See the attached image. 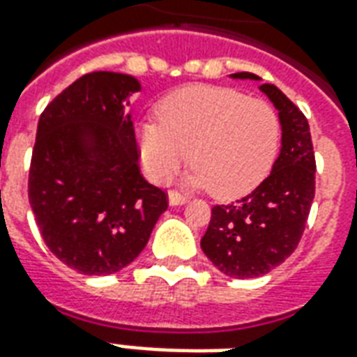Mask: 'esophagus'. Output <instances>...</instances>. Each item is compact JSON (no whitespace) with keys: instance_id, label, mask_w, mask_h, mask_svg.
<instances>
[{"instance_id":"34e87169","label":"esophagus","mask_w":357,"mask_h":357,"mask_svg":"<svg viewBox=\"0 0 357 357\" xmlns=\"http://www.w3.org/2000/svg\"><path fill=\"white\" fill-rule=\"evenodd\" d=\"M168 202H170V206H181V204H185L187 197H183L178 191H170L168 193Z\"/></svg>"}]
</instances>
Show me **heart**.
Here are the masks:
<instances>
[{"mask_svg": "<svg viewBox=\"0 0 357 357\" xmlns=\"http://www.w3.org/2000/svg\"><path fill=\"white\" fill-rule=\"evenodd\" d=\"M158 120L137 126L141 162L156 183H166L189 158L195 164L189 185L233 197L252 189L275 158V110L235 89H178L160 102Z\"/></svg>", "mask_w": 357, "mask_h": 357, "instance_id": "obj_1", "label": "heart"}]
</instances>
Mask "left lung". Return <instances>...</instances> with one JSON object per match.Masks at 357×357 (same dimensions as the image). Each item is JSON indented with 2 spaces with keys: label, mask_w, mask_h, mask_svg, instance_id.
Segmentation results:
<instances>
[{
  "label": "left lung",
  "mask_w": 357,
  "mask_h": 357,
  "mask_svg": "<svg viewBox=\"0 0 357 357\" xmlns=\"http://www.w3.org/2000/svg\"><path fill=\"white\" fill-rule=\"evenodd\" d=\"M260 82L256 74H229ZM281 124V149L269 176L241 201L218 204L201 248L224 275L252 279L283 264L298 247L315 195V156L306 116L273 84H262Z\"/></svg>",
  "instance_id": "1"
}]
</instances>
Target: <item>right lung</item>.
<instances>
[{
    "label": "right lung",
    "mask_w": 357,
    "mask_h": 357,
    "mask_svg": "<svg viewBox=\"0 0 357 357\" xmlns=\"http://www.w3.org/2000/svg\"><path fill=\"white\" fill-rule=\"evenodd\" d=\"M132 74L89 73L59 93L38 122L28 199L45 245L84 275L132 264L168 208L141 176Z\"/></svg>",
    "instance_id": "1"
}]
</instances>
